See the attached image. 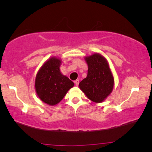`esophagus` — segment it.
I'll list each match as a JSON object with an SVG mask.
<instances>
[{
	"label": "esophagus",
	"mask_w": 152,
	"mask_h": 152,
	"mask_svg": "<svg viewBox=\"0 0 152 152\" xmlns=\"http://www.w3.org/2000/svg\"><path fill=\"white\" fill-rule=\"evenodd\" d=\"M74 83H75V85L76 86H78V83H79V80H76V81H74Z\"/></svg>",
	"instance_id": "obj_1"
}]
</instances>
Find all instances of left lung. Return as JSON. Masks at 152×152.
Segmentation results:
<instances>
[{
    "mask_svg": "<svg viewBox=\"0 0 152 152\" xmlns=\"http://www.w3.org/2000/svg\"><path fill=\"white\" fill-rule=\"evenodd\" d=\"M88 69L86 78L79 83L80 89L88 99L101 103L112 92L114 78L107 60L99 54L85 58Z\"/></svg>",
    "mask_w": 152,
    "mask_h": 152,
    "instance_id": "1",
    "label": "left lung"
}]
</instances>
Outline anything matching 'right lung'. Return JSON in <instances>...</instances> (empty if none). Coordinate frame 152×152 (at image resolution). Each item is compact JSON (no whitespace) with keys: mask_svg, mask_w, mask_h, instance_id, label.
<instances>
[{"mask_svg":"<svg viewBox=\"0 0 152 152\" xmlns=\"http://www.w3.org/2000/svg\"><path fill=\"white\" fill-rule=\"evenodd\" d=\"M61 61L51 57L39 69L35 78V90L40 100L54 105L63 99L69 89L74 86L67 76H64L59 67Z\"/></svg>","mask_w":152,"mask_h":152,"instance_id":"right-lung-1","label":"right lung"}]
</instances>
